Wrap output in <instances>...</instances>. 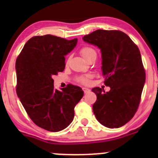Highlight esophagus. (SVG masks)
<instances>
[{
    "label": "esophagus",
    "mask_w": 158,
    "mask_h": 158,
    "mask_svg": "<svg viewBox=\"0 0 158 158\" xmlns=\"http://www.w3.org/2000/svg\"><path fill=\"white\" fill-rule=\"evenodd\" d=\"M84 91V93H88V92H90V89H88V88H85V87H84V88H82Z\"/></svg>",
    "instance_id": "obj_1"
}]
</instances>
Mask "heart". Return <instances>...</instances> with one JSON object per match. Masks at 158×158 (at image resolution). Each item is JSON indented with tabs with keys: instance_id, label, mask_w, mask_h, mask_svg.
I'll return each instance as SVG.
<instances>
[{
	"instance_id": "1",
	"label": "heart",
	"mask_w": 158,
	"mask_h": 158,
	"mask_svg": "<svg viewBox=\"0 0 158 158\" xmlns=\"http://www.w3.org/2000/svg\"><path fill=\"white\" fill-rule=\"evenodd\" d=\"M80 53L81 55L82 56V57H83L85 60H86V59L89 58L91 55H92V54L94 53H96V52H95V51L93 49L91 48V47H82V48L80 49ZM89 76H81V77H79V79H78V80H79V82H81V83L87 84L89 83Z\"/></svg>"
}]
</instances>
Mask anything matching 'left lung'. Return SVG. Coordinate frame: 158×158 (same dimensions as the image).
Returning <instances> with one entry per match:
<instances>
[{"instance_id":"obj_1","label":"left lung","mask_w":158,"mask_h":158,"mask_svg":"<svg viewBox=\"0 0 158 158\" xmlns=\"http://www.w3.org/2000/svg\"><path fill=\"white\" fill-rule=\"evenodd\" d=\"M102 52V70L109 92L95 87L92 106L97 120L109 128H120L134 117L141 101L145 71L141 52L126 33L120 30H97L82 38Z\"/></svg>"}]
</instances>
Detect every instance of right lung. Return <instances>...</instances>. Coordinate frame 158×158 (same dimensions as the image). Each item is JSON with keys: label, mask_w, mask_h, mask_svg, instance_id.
I'll use <instances>...</instances> for the list:
<instances>
[{"label": "right lung", "mask_w": 158, "mask_h": 158, "mask_svg": "<svg viewBox=\"0 0 158 158\" xmlns=\"http://www.w3.org/2000/svg\"><path fill=\"white\" fill-rule=\"evenodd\" d=\"M78 40L36 36L26 43L16 60L17 94L31 120L37 126L57 132L70 125L74 108L84 95L82 89L69 84L54 89V75L65 69V56Z\"/></svg>", "instance_id": "right-lung-1"}]
</instances>
